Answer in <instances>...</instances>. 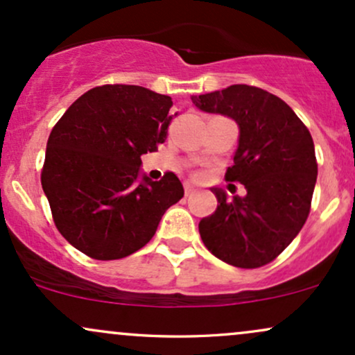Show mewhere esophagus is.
<instances>
[{"mask_svg": "<svg viewBox=\"0 0 355 355\" xmlns=\"http://www.w3.org/2000/svg\"><path fill=\"white\" fill-rule=\"evenodd\" d=\"M193 192H196V189H193V185L185 184V196H192Z\"/></svg>", "mask_w": 355, "mask_h": 355, "instance_id": "esophagus-1", "label": "esophagus"}]
</instances>
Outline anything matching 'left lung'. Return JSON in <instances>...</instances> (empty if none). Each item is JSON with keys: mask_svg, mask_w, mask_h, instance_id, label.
<instances>
[{"mask_svg": "<svg viewBox=\"0 0 355 355\" xmlns=\"http://www.w3.org/2000/svg\"><path fill=\"white\" fill-rule=\"evenodd\" d=\"M204 112L234 119L239 139L225 178L246 196L212 187L217 209L198 222L205 248L237 268L271 263L297 237L310 212L317 159L310 131L285 101L246 84L192 96Z\"/></svg>", "mask_w": 355, "mask_h": 355, "instance_id": "left-lung-1", "label": "left lung"}]
</instances>
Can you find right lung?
<instances>
[{
  "instance_id": "add662e5",
  "label": "right lung",
  "mask_w": 355,
  "mask_h": 355,
  "mask_svg": "<svg viewBox=\"0 0 355 355\" xmlns=\"http://www.w3.org/2000/svg\"><path fill=\"white\" fill-rule=\"evenodd\" d=\"M170 96L141 85H101L58 119L46 141L42 189L60 234L94 259H121L157 232L184 197L175 173L153 182L141 155L165 143Z\"/></svg>"
}]
</instances>
